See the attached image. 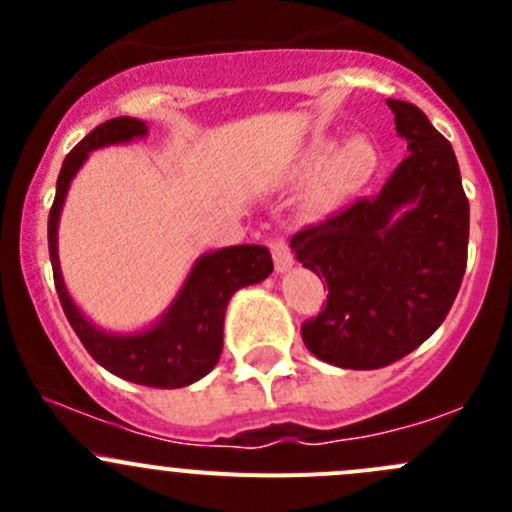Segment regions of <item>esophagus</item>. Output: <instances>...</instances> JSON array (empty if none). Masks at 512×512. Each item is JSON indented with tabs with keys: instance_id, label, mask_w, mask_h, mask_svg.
Wrapping results in <instances>:
<instances>
[{
	"instance_id": "1",
	"label": "esophagus",
	"mask_w": 512,
	"mask_h": 512,
	"mask_svg": "<svg viewBox=\"0 0 512 512\" xmlns=\"http://www.w3.org/2000/svg\"><path fill=\"white\" fill-rule=\"evenodd\" d=\"M272 257H275V270L277 272H289L294 267V255L285 242V237H272L270 240Z\"/></svg>"
}]
</instances>
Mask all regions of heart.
<instances>
[{
	"mask_svg": "<svg viewBox=\"0 0 512 512\" xmlns=\"http://www.w3.org/2000/svg\"><path fill=\"white\" fill-rule=\"evenodd\" d=\"M379 168V151L364 136H354L329 151V143H314L307 148L297 165L302 178H312L314 173V200L319 205H334L359 193Z\"/></svg>",
	"mask_w": 512,
	"mask_h": 512,
	"instance_id": "b5f03b06",
	"label": "heart"
}]
</instances>
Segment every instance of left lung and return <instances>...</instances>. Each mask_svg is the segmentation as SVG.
Wrapping results in <instances>:
<instances>
[{"label": "left lung", "mask_w": 512, "mask_h": 512, "mask_svg": "<svg viewBox=\"0 0 512 512\" xmlns=\"http://www.w3.org/2000/svg\"><path fill=\"white\" fill-rule=\"evenodd\" d=\"M409 153L379 195L304 227L289 247L327 280V307L302 324L317 359L381 369L446 319L468 260L471 208L451 143L414 103L386 98Z\"/></svg>", "instance_id": "obj_1"}]
</instances>
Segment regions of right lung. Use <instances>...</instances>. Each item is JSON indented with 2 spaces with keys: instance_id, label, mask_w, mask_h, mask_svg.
Instances as JSON below:
<instances>
[{
  "instance_id": "1",
  "label": "right lung",
  "mask_w": 512,
  "mask_h": 512,
  "mask_svg": "<svg viewBox=\"0 0 512 512\" xmlns=\"http://www.w3.org/2000/svg\"><path fill=\"white\" fill-rule=\"evenodd\" d=\"M148 126L141 118L118 116L96 126L61 165L56 198L49 213V257L54 285L66 319L103 369L121 379L156 389H180L203 379L223 352L225 309L232 294L257 285L272 272V255L262 245H232L198 257L163 317L148 329L113 334L96 327L71 299L59 265V218L66 193L91 151L143 138Z\"/></svg>"
}]
</instances>
